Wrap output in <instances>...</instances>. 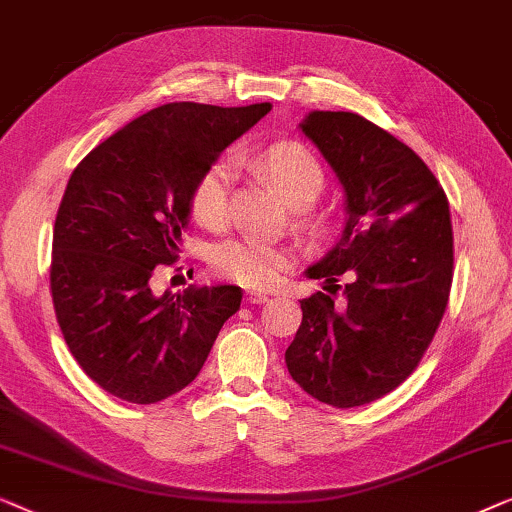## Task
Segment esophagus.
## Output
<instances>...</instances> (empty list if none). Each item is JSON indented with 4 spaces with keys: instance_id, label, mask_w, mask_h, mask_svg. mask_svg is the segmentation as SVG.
<instances>
[{
    "instance_id": "esophagus-1",
    "label": "esophagus",
    "mask_w": 512,
    "mask_h": 512,
    "mask_svg": "<svg viewBox=\"0 0 512 512\" xmlns=\"http://www.w3.org/2000/svg\"><path fill=\"white\" fill-rule=\"evenodd\" d=\"M246 301H248V304H264V301H269V294H264V292H246Z\"/></svg>"
}]
</instances>
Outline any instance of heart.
<instances>
[{
    "mask_svg": "<svg viewBox=\"0 0 512 512\" xmlns=\"http://www.w3.org/2000/svg\"><path fill=\"white\" fill-rule=\"evenodd\" d=\"M259 167L269 174L292 206L313 204L325 187V171L318 157L301 143L287 141L266 148L259 157ZM190 211L194 220L206 227H220L227 220L229 167L225 162L213 164L199 176L190 194ZM299 222L311 234H318L325 227L322 220L313 215H301ZM287 262H290V253L283 246L259 239V236H236V239L222 241L211 253L213 269L222 278L246 287H271L278 283L287 269Z\"/></svg>",
    "mask_w": 512,
    "mask_h": 512,
    "instance_id": "b5f03b06",
    "label": "heart"
}]
</instances>
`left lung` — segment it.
<instances>
[{
	"label": "left lung",
	"mask_w": 512,
	"mask_h": 512,
	"mask_svg": "<svg viewBox=\"0 0 512 512\" xmlns=\"http://www.w3.org/2000/svg\"><path fill=\"white\" fill-rule=\"evenodd\" d=\"M345 192L341 239L306 271L325 292L301 301L285 364L301 390L355 408L397 390L427 352L452 285V222L443 187L406 143L348 111L301 122ZM353 276L344 299L331 289Z\"/></svg>",
	"instance_id": "obj_1"
}]
</instances>
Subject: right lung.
Segmentation results:
<instances>
[{"mask_svg":"<svg viewBox=\"0 0 512 512\" xmlns=\"http://www.w3.org/2000/svg\"><path fill=\"white\" fill-rule=\"evenodd\" d=\"M271 104L174 102L139 115L83 157L57 208L50 292L71 355L129 403H157L197 378L241 287L150 290L178 259L190 194Z\"/></svg>","mask_w":512,"mask_h":512,"instance_id":"1","label":"right lung"}]
</instances>
